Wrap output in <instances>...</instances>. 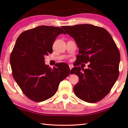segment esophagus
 <instances>
[{
  "label": "esophagus",
  "mask_w": 128,
  "mask_h": 128,
  "mask_svg": "<svg viewBox=\"0 0 128 128\" xmlns=\"http://www.w3.org/2000/svg\"><path fill=\"white\" fill-rule=\"evenodd\" d=\"M69 68H70V70L73 68V66L72 64H69Z\"/></svg>",
  "instance_id": "esophagus-1"
}]
</instances>
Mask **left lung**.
Returning <instances> with one entry per match:
<instances>
[{"mask_svg":"<svg viewBox=\"0 0 128 128\" xmlns=\"http://www.w3.org/2000/svg\"><path fill=\"white\" fill-rule=\"evenodd\" d=\"M74 39L79 48L74 73L79 78L73 88L75 95L81 100L95 103L111 91L119 75L120 54L114 41L103 28L90 24L62 27ZM90 62L88 69L80 63Z\"/></svg>","mask_w":128,"mask_h":128,"instance_id":"left-lung-1","label":"left lung"}]
</instances>
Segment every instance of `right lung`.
Returning <instances> with one entry per match:
<instances>
[{
  "instance_id": "1",
  "label": "right lung",
  "mask_w": 128,
  "mask_h": 128,
  "mask_svg": "<svg viewBox=\"0 0 128 128\" xmlns=\"http://www.w3.org/2000/svg\"><path fill=\"white\" fill-rule=\"evenodd\" d=\"M66 34L62 28L40 26L22 32L10 56L12 75L24 94L40 102L51 98L60 82L68 76L70 68L65 62L53 69L44 64V56L52 52L56 37Z\"/></svg>"
}]
</instances>
